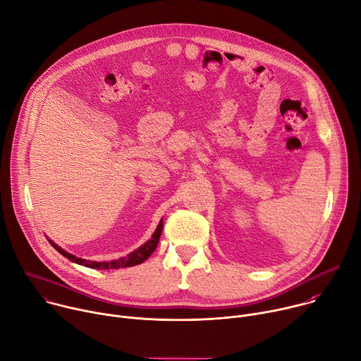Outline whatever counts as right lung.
<instances>
[{"label":"right lung","mask_w":361,"mask_h":361,"mask_svg":"<svg viewBox=\"0 0 361 361\" xmlns=\"http://www.w3.org/2000/svg\"><path fill=\"white\" fill-rule=\"evenodd\" d=\"M163 220L159 223L156 231H154L152 237L145 241L141 247H138L135 251L130 252L128 255L126 257H121V259L118 260H111V262H88V260H84V259H78V257L67 252L66 250H63L61 247H59L56 243H53L51 240L49 244L53 245L60 254H63L64 257H67V259L70 262H74L80 266H85V267H90V269H97V270H116V269H124V267H133V266H137V264H141L144 263L148 257L154 252V250L157 248V244L160 241V235H161V230H163Z\"/></svg>","instance_id":"1"}]
</instances>
